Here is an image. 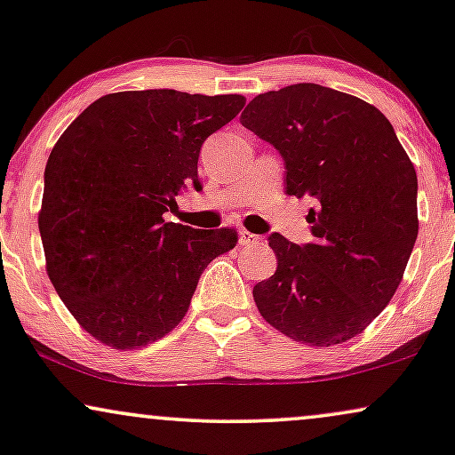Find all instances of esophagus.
<instances>
[{
	"instance_id": "34e87169",
	"label": "esophagus",
	"mask_w": 455,
	"mask_h": 455,
	"mask_svg": "<svg viewBox=\"0 0 455 455\" xmlns=\"http://www.w3.org/2000/svg\"><path fill=\"white\" fill-rule=\"evenodd\" d=\"M260 237H258V235H254V233H250V231H241V235H239V243L241 245H258L260 243Z\"/></svg>"
}]
</instances>
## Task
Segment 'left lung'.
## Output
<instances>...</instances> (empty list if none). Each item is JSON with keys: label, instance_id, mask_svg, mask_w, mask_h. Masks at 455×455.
Segmentation results:
<instances>
[{"label": "left lung", "instance_id": "obj_1", "mask_svg": "<svg viewBox=\"0 0 455 455\" xmlns=\"http://www.w3.org/2000/svg\"><path fill=\"white\" fill-rule=\"evenodd\" d=\"M241 125L281 153L285 193L315 201V243L270 235L277 270L254 285L258 310L308 347L359 336L393 300L418 237V176L393 125L317 84L258 94Z\"/></svg>", "mask_w": 455, "mask_h": 455}]
</instances>
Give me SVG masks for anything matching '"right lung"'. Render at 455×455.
<instances>
[{"mask_svg":"<svg viewBox=\"0 0 455 455\" xmlns=\"http://www.w3.org/2000/svg\"><path fill=\"white\" fill-rule=\"evenodd\" d=\"M245 96L115 92L62 132L45 165L39 233L68 313L117 350L147 347L187 315L205 267L237 245L233 228L165 222L185 185L201 188L204 140Z\"/></svg>","mask_w":455,"mask_h":455,"instance_id":"add662e5","label":"right lung"}]
</instances>
